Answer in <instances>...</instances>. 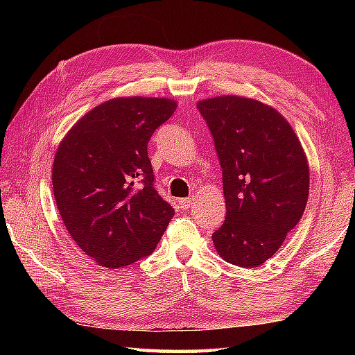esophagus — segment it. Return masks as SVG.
I'll return each instance as SVG.
<instances>
[{"mask_svg":"<svg viewBox=\"0 0 355 355\" xmlns=\"http://www.w3.org/2000/svg\"><path fill=\"white\" fill-rule=\"evenodd\" d=\"M178 203H180V207H182V209H188L192 205V200L191 199H180Z\"/></svg>","mask_w":355,"mask_h":355,"instance_id":"34e87169","label":"esophagus"}]
</instances>
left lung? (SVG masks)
Instances as JSON below:
<instances>
[{
  "label": "left lung",
  "mask_w": 355,
  "mask_h": 355,
  "mask_svg": "<svg viewBox=\"0 0 355 355\" xmlns=\"http://www.w3.org/2000/svg\"><path fill=\"white\" fill-rule=\"evenodd\" d=\"M219 156L227 216L213 233L228 263L257 268L302 218L309 164L291 125L257 100L225 95L197 103Z\"/></svg>",
  "instance_id": "8db88e82"
}]
</instances>
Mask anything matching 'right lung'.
I'll return each instance as SVG.
<instances>
[{
  "label": "right lung",
  "mask_w": 355,
  "mask_h": 355,
  "mask_svg": "<svg viewBox=\"0 0 355 355\" xmlns=\"http://www.w3.org/2000/svg\"><path fill=\"white\" fill-rule=\"evenodd\" d=\"M175 110L167 98H114L59 144L51 177L58 209L73 241L101 266L148 257L173 218L153 186L147 144Z\"/></svg>",
  "instance_id": "add662e5"
}]
</instances>
